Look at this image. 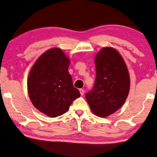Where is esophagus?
<instances>
[{"label": "esophagus", "instance_id": "esophagus-1", "mask_svg": "<svg viewBox=\"0 0 157 157\" xmlns=\"http://www.w3.org/2000/svg\"><path fill=\"white\" fill-rule=\"evenodd\" d=\"M79 93H80V94H81V96H83L84 94V89H79Z\"/></svg>", "mask_w": 157, "mask_h": 157}]
</instances>
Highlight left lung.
<instances>
[{
    "mask_svg": "<svg viewBox=\"0 0 157 157\" xmlns=\"http://www.w3.org/2000/svg\"><path fill=\"white\" fill-rule=\"evenodd\" d=\"M95 65L94 87L85 96L91 111L105 117L123 105L128 95L130 78L123 58L113 47H104L98 52Z\"/></svg>",
    "mask_w": 157,
    "mask_h": 157,
    "instance_id": "left-lung-1",
    "label": "left lung"
}]
</instances>
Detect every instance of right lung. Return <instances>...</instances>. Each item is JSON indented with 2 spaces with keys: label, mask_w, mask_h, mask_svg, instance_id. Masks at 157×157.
<instances>
[{
  "label": "right lung",
  "mask_w": 157,
  "mask_h": 157,
  "mask_svg": "<svg viewBox=\"0 0 157 157\" xmlns=\"http://www.w3.org/2000/svg\"><path fill=\"white\" fill-rule=\"evenodd\" d=\"M69 65L65 53L59 48H52L37 59L29 73V98L36 109L50 117L66 113L73 101L80 96L73 86Z\"/></svg>",
  "instance_id": "add662e5"
}]
</instances>
